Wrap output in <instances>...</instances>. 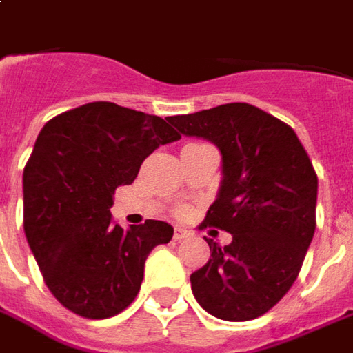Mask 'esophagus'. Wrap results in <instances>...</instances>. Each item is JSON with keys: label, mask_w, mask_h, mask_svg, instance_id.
Segmentation results:
<instances>
[{"label": "esophagus", "mask_w": 353, "mask_h": 353, "mask_svg": "<svg viewBox=\"0 0 353 353\" xmlns=\"http://www.w3.org/2000/svg\"><path fill=\"white\" fill-rule=\"evenodd\" d=\"M187 236H189L187 230H183V228H176V232H174V239H176V241H181V239H185Z\"/></svg>", "instance_id": "1"}]
</instances>
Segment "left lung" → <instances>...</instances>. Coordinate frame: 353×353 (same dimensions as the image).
Instances as JSON below:
<instances>
[{
  "label": "left lung",
  "mask_w": 353,
  "mask_h": 353,
  "mask_svg": "<svg viewBox=\"0 0 353 353\" xmlns=\"http://www.w3.org/2000/svg\"><path fill=\"white\" fill-rule=\"evenodd\" d=\"M181 135L220 148L222 181L205 224L232 234L207 239L210 259L191 274L199 305L222 321H251L296 282L315 234L317 174L294 129L245 102L170 117Z\"/></svg>",
  "instance_id": "1"
}]
</instances>
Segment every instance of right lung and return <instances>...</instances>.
I'll use <instances>...</instances> for the list:
<instances>
[{"mask_svg":"<svg viewBox=\"0 0 353 353\" xmlns=\"http://www.w3.org/2000/svg\"><path fill=\"white\" fill-rule=\"evenodd\" d=\"M179 137L166 119L114 102H90L42 127L23 172V226L46 286L79 317H114L131 305L148 253L174 236L160 220L123 230L110 208L143 160Z\"/></svg>","mask_w":353,"mask_h":353,"instance_id":"right-lung-1","label":"right lung"}]
</instances>
